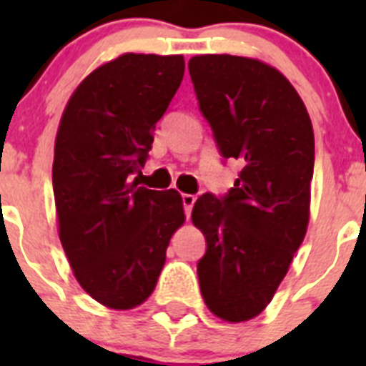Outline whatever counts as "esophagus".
<instances>
[{"mask_svg": "<svg viewBox=\"0 0 366 366\" xmlns=\"http://www.w3.org/2000/svg\"><path fill=\"white\" fill-rule=\"evenodd\" d=\"M181 202H183V209H185V214L189 218L190 212H192L194 203H196V196L194 194H181Z\"/></svg>", "mask_w": 366, "mask_h": 366, "instance_id": "esophagus-1", "label": "esophagus"}]
</instances>
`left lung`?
I'll use <instances>...</instances> for the list:
<instances>
[{
  "instance_id": "obj_1",
  "label": "left lung",
  "mask_w": 366,
  "mask_h": 366,
  "mask_svg": "<svg viewBox=\"0 0 366 366\" xmlns=\"http://www.w3.org/2000/svg\"><path fill=\"white\" fill-rule=\"evenodd\" d=\"M189 71L219 154L242 164L225 196L194 203L207 240L199 290L216 317L249 321L271 302L308 229L312 121L290 80L260 60L199 54Z\"/></svg>"
}]
</instances>
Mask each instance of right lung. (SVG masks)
Instances as JSON below:
<instances>
[{
  "mask_svg": "<svg viewBox=\"0 0 366 366\" xmlns=\"http://www.w3.org/2000/svg\"><path fill=\"white\" fill-rule=\"evenodd\" d=\"M183 73L181 54H122L87 74L58 126V234L84 292L108 308L132 310L152 295L185 222L177 190L130 181L147 163L155 122Z\"/></svg>",
  "mask_w": 366,
  "mask_h": 366,
  "instance_id": "1",
  "label": "right lung"
}]
</instances>
